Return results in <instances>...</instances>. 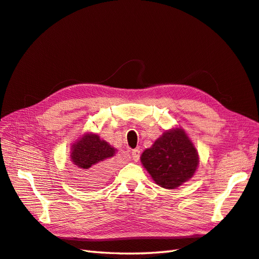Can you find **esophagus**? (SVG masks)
<instances>
[{
	"mask_svg": "<svg viewBox=\"0 0 259 259\" xmlns=\"http://www.w3.org/2000/svg\"><path fill=\"white\" fill-rule=\"evenodd\" d=\"M131 154H132V160H134L135 162H138L139 158H140V150L136 149L131 152Z\"/></svg>",
	"mask_w": 259,
	"mask_h": 259,
	"instance_id": "1",
	"label": "esophagus"
}]
</instances>
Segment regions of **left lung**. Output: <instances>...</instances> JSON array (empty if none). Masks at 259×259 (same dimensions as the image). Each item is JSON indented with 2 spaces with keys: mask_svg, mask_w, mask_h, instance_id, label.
Wrapping results in <instances>:
<instances>
[{
  "mask_svg": "<svg viewBox=\"0 0 259 259\" xmlns=\"http://www.w3.org/2000/svg\"><path fill=\"white\" fill-rule=\"evenodd\" d=\"M141 163L158 186L175 189L193 178L199 155L193 141L181 127L163 132L141 154Z\"/></svg>",
  "mask_w": 259,
  "mask_h": 259,
  "instance_id": "1",
  "label": "left lung"
}]
</instances>
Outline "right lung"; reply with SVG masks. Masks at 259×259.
<instances>
[{"mask_svg":"<svg viewBox=\"0 0 259 259\" xmlns=\"http://www.w3.org/2000/svg\"><path fill=\"white\" fill-rule=\"evenodd\" d=\"M117 149L93 132H85L72 144L70 157L75 165L76 181L83 188L102 186L110 174L109 158Z\"/></svg>","mask_w":259,"mask_h":259,"instance_id":"right-lung-1","label":"right lung"}]
</instances>
